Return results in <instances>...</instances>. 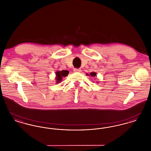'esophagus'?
<instances>
[{
    "mask_svg": "<svg viewBox=\"0 0 151 151\" xmlns=\"http://www.w3.org/2000/svg\"><path fill=\"white\" fill-rule=\"evenodd\" d=\"M73 71L74 72H81V70L79 68H74L73 69Z\"/></svg>",
    "mask_w": 151,
    "mask_h": 151,
    "instance_id": "esophagus-1",
    "label": "esophagus"
}]
</instances>
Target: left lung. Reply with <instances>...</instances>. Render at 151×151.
<instances>
[{"instance_id": "obj_1", "label": "left lung", "mask_w": 151, "mask_h": 151, "mask_svg": "<svg viewBox=\"0 0 151 151\" xmlns=\"http://www.w3.org/2000/svg\"><path fill=\"white\" fill-rule=\"evenodd\" d=\"M87 75H88V73H87ZM90 75V76H91L92 77L96 76V73L94 72H91V73H90V75Z\"/></svg>"}]
</instances>
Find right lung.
Masks as SVG:
<instances>
[{
    "mask_svg": "<svg viewBox=\"0 0 151 151\" xmlns=\"http://www.w3.org/2000/svg\"><path fill=\"white\" fill-rule=\"evenodd\" d=\"M69 73V71L67 70H62V71H58L56 72V81L57 83H59L60 81H62V80L63 78V77H65L68 75Z\"/></svg>",
    "mask_w": 151,
    "mask_h": 151,
    "instance_id": "add662e5",
    "label": "right lung"
}]
</instances>
